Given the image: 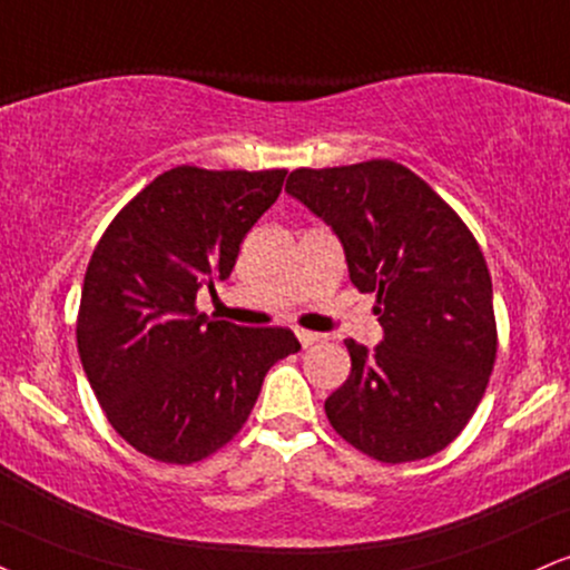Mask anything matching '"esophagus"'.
<instances>
[{
  "mask_svg": "<svg viewBox=\"0 0 570 570\" xmlns=\"http://www.w3.org/2000/svg\"><path fill=\"white\" fill-rule=\"evenodd\" d=\"M297 337L303 342V347H311L315 342H324V334H315V332H307V328H297Z\"/></svg>",
  "mask_w": 570,
  "mask_h": 570,
  "instance_id": "esophagus-1",
  "label": "esophagus"
}]
</instances>
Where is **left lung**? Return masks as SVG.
Masks as SVG:
<instances>
[{"mask_svg":"<svg viewBox=\"0 0 570 570\" xmlns=\"http://www.w3.org/2000/svg\"><path fill=\"white\" fill-rule=\"evenodd\" d=\"M286 190L337 233L385 340H347L351 376L328 424L385 464L433 456L462 433L497 361L491 273L464 219L403 164L294 169Z\"/></svg>","mask_w":570,"mask_h":570,"instance_id":"obj_1","label":"left lung"}]
</instances>
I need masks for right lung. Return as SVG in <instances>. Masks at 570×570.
I'll return each instance as SVG.
<instances>
[{
  "mask_svg": "<svg viewBox=\"0 0 570 570\" xmlns=\"http://www.w3.org/2000/svg\"><path fill=\"white\" fill-rule=\"evenodd\" d=\"M286 169H169L148 183L89 257L77 315L81 366L106 420L135 451L194 464L238 435L267 368L299 351L289 328L198 313L236 265Z\"/></svg>",
  "mask_w": 570,
  "mask_h": 570,
  "instance_id": "1",
  "label": "right lung"
}]
</instances>
